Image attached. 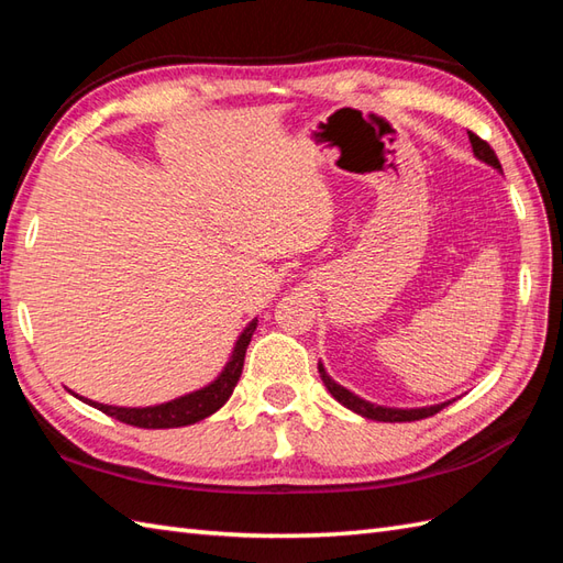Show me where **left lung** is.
Wrapping results in <instances>:
<instances>
[{
	"mask_svg": "<svg viewBox=\"0 0 563 563\" xmlns=\"http://www.w3.org/2000/svg\"><path fill=\"white\" fill-rule=\"evenodd\" d=\"M470 142H472V152H474L476 159L488 164V166H494L498 174H504V169H500V162H498V157L494 154V150L488 147V142H484L482 137H476L474 133H470ZM319 375H321V382H324V387L331 391L333 399H336L341 406H345V409H351L353 413L363 416V418H369V421H382V423L421 421V418L433 416L440 409H445V406L450 404V401H442V404H433V406H418V409H394V406L373 404V401H367L363 397H357V394H353L351 389H345L343 385H339L336 379H331L324 363H319Z\"/></svg>",
	"mask_w": 563,
	"mask_h": 563,
	"instance_id": "8db88e82",
	"label": "left lung"
}]
</instances>
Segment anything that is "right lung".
Masks as SVG:
<instances>
[{"label":"right lung","instance_id":"obj_1","mask_svg":"<svg viewBox=\"0 0 563 563\" xmlns=\"http://www.w3.org/2000/svg\"><path fill=\"white\" fill-rule=\"evenodd\" d=\"M258 327V317H254L244 327V331L239 333V339L232 349V355L227 357L224 367L220 369V375L214 377L212 382H208L206 387H200L196 391H188L184 397H176L172 401H164V404H154V406H113V404H99V401H91L87 397H75L84 404L93 406V409H99L103 413H109L118 421H123L128 426H137V428H181V426H190V423H198L202 418L212 416L218 409L227 404V399L232 397V391L236 387L239 377H242V369H244V355L246 349L251 343V336H254V331Z\"/></svg>","mask_w":563,"mask_h":563}]
</instances>
